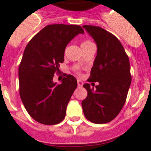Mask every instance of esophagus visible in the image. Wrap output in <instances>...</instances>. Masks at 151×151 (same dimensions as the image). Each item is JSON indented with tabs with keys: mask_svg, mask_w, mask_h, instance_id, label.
Here are the masks:
<instances>
[{
	"mask_svg": "<svg viewBox=\"0 0 151 151\" xmlns=\"http://www.w3.org/2000/svg\"><path fill=\"white\" fill-rule=\"evenodd\" d=\"M83 81H81V80H77V85H78V86L79 87H81V86H83Z\"/></svg>",
	"mask_w": 151,
	"mask_h": 151,
	"instance_id": "esophagus-1",
	"label": "esophagus"
}]
</instances>
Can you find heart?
<instances>
[{"label": "heart", "mask_w": 151, "mask_h": 151, "mask_svg": "<svg viewBox=\"0 0 151 151\" xmlns=\"http://www.w3.org/2000/svg\"><path fill=\"white\" fill-rule=\"evenodd\" d=\"M93 44V43L90 40H89V39H86V40H84V41L82 42V43H81V48H82V49L84 48H86V47L89 46V45H90Z\"/></svg>", "instance_id": "b5f03b06"}]
</instances>
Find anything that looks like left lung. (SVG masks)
I'll use <instances>...</instances> for the list:
<instances>
[{"label":"left lung","mask_w":151,"mask_h":151,"mask_svg":"<svg viewBox=\"0 0 151 151\" xmlns=\"http://www.w3.org/2000/svg\"><path fill=\"white\" fill-rule=\"evenodd\" d=\"M83 28L95 40L97 55L87 81L98 82L96 89L83 84L87 96L82 108L87 120L105 124L113 120L124 106L132 82L130 63L119 39L99 27L84 25Z\"/></svg>","instance_id":"obj_1"}]
</instances>
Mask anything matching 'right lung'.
I'll return each mask as SVG.
<instances>
[{
	"label": "right lung",
	"mask_w": 151,
	"mask_h": 151,
	"mask_svg": "<svg viewBox=\"0 0 151 151\" xmlns=\"http://www.w3.org/2000/svg\"><path fill=\"white\" fill-rule=\"evenodd\" d=\"M80 33L84 31L78 25H48L25 48L19 67V96L30 116L41 124H56L65 119L77 80L64 74L57 84L53 77L59 72L67 45Z\"/></svg>",
	"instance_id": "1"
}]
</instances>
